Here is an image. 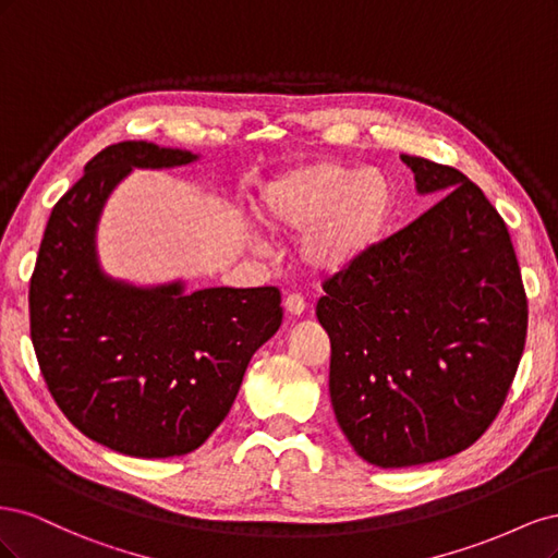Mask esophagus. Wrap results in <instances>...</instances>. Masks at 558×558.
<instances>
[{
  "label": "esophagus",
  "mask_w": 558,
  "mask_h": 558,
  "mask_svg": "<svg viewBox=\"0 0 558 558\" xmlns=\"http://www.w3.org/2000/svg\"><path fill=\"white\" fill-rule=\"evenodd\" d=\"M283 310L289 312L291 316H302L307 310V302L302 300L298 293H291V295H286V300H283Z\"/></svg>",
  "instance_id": "34e87169"
}]
</instances>
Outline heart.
Wrapping results in <instances>:
<instances>
[{
  "label": "heart",
  "mask_w": 558,
  "mask_h": 558,
  "mask_svg": "<svg viewBox=\"0 0 558 558\" xmlns=\"http://www.w3.org/2000/svg\"><path fill=\"white\" fill-rule=\"evenodd\" d=\"M258 211L275 234H302L298 256L310 269L335 275L379 242L393 214V189L377 170L318 160L269 183Z\"/></svg>",
  "instance_id": "obj_1"
}]
</instances>
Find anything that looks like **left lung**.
<instances>
[{"instance_id":"1","label":"left lung","mask_w":558,"mask_h":558,"mask_svg":"<svg viewBox=\"0 0 558 558\" xmlns=\"http://www.w3.org/2000/svg\"><path fill=\"white\" fill-rule=\"evenodd\" d=\"M440 202L324 281L330 402L361 459L424 465L494 424L526 344L529 302L508 226L463 172L400 156Z\"/></svg>"}]
</instances>
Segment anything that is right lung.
<instances>
[{
  "mask_svg": "<svg viewBox=\"0 0 558 558\" xmlns=\"http://www.w3.org/2000/svg\"><path fill=\"white\" fill-rule=\"evenodd\" d=\"M193 160L148 142L99 150L50 211L29 279V335L50 396L83 435L137 459L205 445L283 318L275 286L140 289L99 267L95 230L116 185L132 167Z\"/></svg>",
  "mask_w": 558,
  "mask_h": 558,
  "instance_id": "obj_1",
  "label": "right lung"
}]
</instances>
